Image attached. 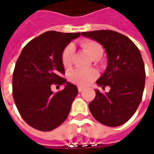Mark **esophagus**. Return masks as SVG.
Returning a JSON list of instances; mask_svg holds the SVG:
<instances>
[{
    "label": "esophagus",
    "instance_id": "esophagus-1",
    "mask_svg": "<svg viewBox=\"0 0 154 154\" xmlns=\"http://www.w3.org/2000/svg\"><path fill=\"white\" fill-rule=\"evenodd\" d=\"M77 89H78V91H79V92H82V91L84 90L83 87H78V88H77Z\"/></svg>",
    "mask_w": 154,
    "mask_h": 154
}]
</instances>
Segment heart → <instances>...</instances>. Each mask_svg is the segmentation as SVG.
Returning a JSON list of instances; mask_svg holds the SVG:
<instances>
[{
	"instance_id": "b5f03b06",
	"label": "heart",
	"mask_w": 154,
	"mask_h": 154,
	"mask_svg": "<svg viewBox=\"0 0 154 154\" xmlns=\"http://www.w3.org/2000/svg\"><path fill=\"white\" fill-rule=\"evenodd\" d=\"M80 47L92 60H98L103 55V47L97 41L85 39L80 43ZM73 54V46L71 44L67 45L63 49L61 55V61L64 68L68 69L72 66ZM67 77H68V80L72 83L80 87H86L98 77V73L94 69H91V70L74 69L68 73Z\"/></svg>"
}]
</instances>
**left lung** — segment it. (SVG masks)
Segmentation results:
<instances>
[{
  "label": "left lung",
  "mask_w": 154,
  "mask_h": 154,
  "mask_svg": "<svg viewBox=\"0 0 154 154\" xmlns=\"http://www.w3.org/2000/svg\"><path fill=\"white\" fill-rule=\"evenodd\" d=\"M100 43L107 54L106 69L97 81L109 92L95 90L96 97L89 109L97 121L110 127L122 125L129 120L142 100L145 85L144 63L139 48L125 35L113 30L82 32Z\"/></svg>",
  "instance_id": "obj_1"
}]
</instances>
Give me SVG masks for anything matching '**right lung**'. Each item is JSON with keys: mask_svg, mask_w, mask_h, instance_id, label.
I'll use <instances>...</instances> for the list:
<instances>
[{"mask_svg": "<svg viewBox=\"0 0 154 154\" xmlns=\"http://www.w3.org/2000/svg\"><path fill=\"white\" fill-rule=\"evenodd\" d=\"M81 33L47 31L25 45L15 63L12 94L25 122L40 131H50L66 120L78 93L77 87L62 77L63 49ZM52 84L65 85L54 94Z\"/></svg>", "mask_w": 154, "mask_h": 154, "instance_id": "obj_1", "label": "right lung"}]
</instances>
